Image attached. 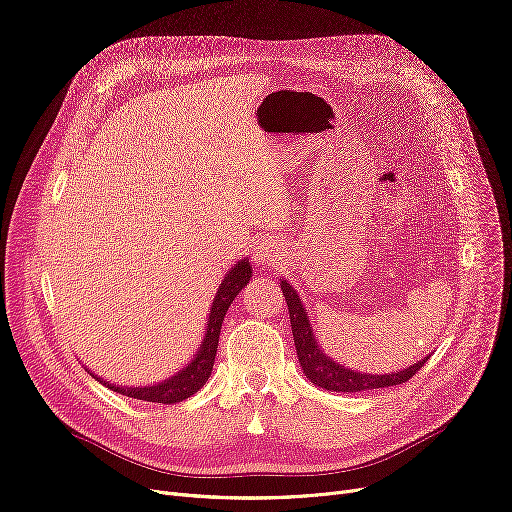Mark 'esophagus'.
Returning a JSON list of instances; mask_svg holds the SVG:
<instances>
[{
	"label": "esophagus",
	"mask_w": 512,
	"mask_h": 512,
	"mask_svg": "<svg viewBox=\"0 0 512 512\" xmlns=\"http://www.w3.org/2000/svg\"><path fill=\"white\" fill-rule=\"evenodd\" d=\"M278 247L272 242H263L261 247L255 249V255H253V261L257 265H272V263H278Z\"/></svg>",
	"instance_id": "obj_1"
}]
</instances>
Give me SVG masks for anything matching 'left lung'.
<instances>
[{
    "label": "left lung",
    "mask_w": 512,
    "mask_h": 512,
    "mask_svg": "<svg viewBox=\"0 0 512 512\" xmlns=\"http://www.w3.org/2000/svg\"><path fill=\"white\" fill-rule=\"evenodd\" d=\"M282 295L288 305V316H291V326H293V337H295V347H297V358L301 362V368L305 372L307 379L328 391H364V389H381V387H393V385H402L408 383L412 376L425 366L427 360H422L402 372H391V374H360V372H351L339 364L332 362L330 358L322 353V349L316 343L314 330H311L307 311L297 297V293L291 288L286 280L280 282Z\"/></svg>",
    "instance_id": "left-lung-1"
}]
</instances>
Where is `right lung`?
Masks as SVG:
<instances>
[{
	"label": "right lung",
	"mask_w": 512,
	"mask_h": 512,
	"mask_svg": "<svg viewBox=\"0 0 512 512\" xmlns=\"http://www.w3.org/2000/svg\"><path fill=\"white\" fill-rule=\"evenodd\" d=\"M251 274L253 272H251L249 261L242 259L230 270V274L224 278V282H221L219 291L213 299L203 347L182 372H177L175 376H171L169 381L152 385V387H125L123 389L119 385H108L104 381L102 383L117 393H123L133 399H142V402H154V404H175V402H182V399H188L190 395H194L211 376L215 353H217V343H219L221 322H224V316H226L230 303L234 301V297L251 280Z\"/></svg>",
	"instance_id": "add662e5"
}]
</instances>
